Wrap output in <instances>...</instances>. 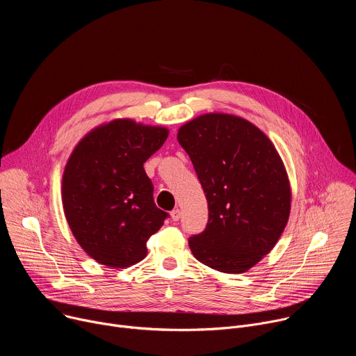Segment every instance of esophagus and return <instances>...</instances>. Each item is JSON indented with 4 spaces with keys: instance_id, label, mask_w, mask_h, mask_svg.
Wrapping results in <instances>:
<instances>
[{
    "instance_id": "esophagus-1",
    "label": "esophagus",
    "mask_w": 356,
    "mask_h": 356,
    "mask_svg": "<svg viewBox=\"0 0 356 356\" xmlns=\"http://www.w3.org/2000/svg\"><path fill=\"white\" fill-rule=\"evenodd\" d=\"M180 216H181V211H180L179 209H176V210H173V211L170 213V217H172L173 221H179V220H180Z\"/></svg>"
}]
</instances>
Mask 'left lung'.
Listing matches in <instances>:
<instances>
[{"label":"left lung","mask_w":356,"mask_h":356,"mask_svg":"<svg viewBox=\"0 0 356 356\" xmlns=\"http://www.w3.org/2000/svg\"><path fill=\"white\" fill-rule=\"evenodd\" d=\"M209 202L206 229L190 236L194 258L243 273L275 248L290 216L291 187L272 140L245 118L202 114L179 128Z\"/></svg>","instance_id":"obj_1"}]
</instances>
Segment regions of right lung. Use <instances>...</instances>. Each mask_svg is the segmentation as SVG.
I'll list each match as a JSON object with an SVG mask.
<instances>
[{"instance_id": "1", "label": "right lung", "mask_w": 356, "mask_h": 356, "mask_svg": "<svg viewBox=\"0 0 356 356\" xmlns=\"http://www.w3.org/2000/svg\"><path fill=\"white\" fill-rule=\"evenodd\" d=\"M168 135L165 127L117 118L74 146L62 177L63 211L73 236L95 262L125 269L146 257V241L168 213L155 204L143 163Z\"/></svg>"}]
</instances>
